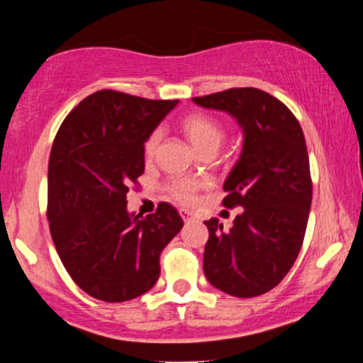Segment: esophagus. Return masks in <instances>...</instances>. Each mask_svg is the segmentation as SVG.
Masks as SVG:
<instances>
[{
  "instance_id": "esophagus-1",
  "label": "esophagus",
  "mask_w": 363,
  "mask_h": 363,
  "mask_svg": "<svg viewBox=\"0 0 363 363\" xmlns=\"http://www.w3.org/2000/svg\"><path fill=\"white\" fill-rule=\"evenodd\" d=\"M179 213H181L182 220H184V222H191V220L194 218L193 211H189V210H179Z\"/></svg>"
}]
</instances>
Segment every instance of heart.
<instances>
[{"instance_id":"heart-1","label":"heart","mask_w":363,"mask_h":363,"mask_svg":"<svg viewBox=\"0 0 363 363\" xmlns=\"http://www.w3.org/2000/svg\"><path fill=\"white\" fill-rule=\"evenodd\" d=\"M181 128L191 141V145L205 153H215L223 143L225 136H227V129L223 123L218 119L211 118V116L203 114V112H194V114L186 116L181 121ZM158 143H160V133L152 131L148 138L145 140L143 153L147 158H153L157 153ZM208 187V181L199 177H172L170 181L165 182L164 191L174 201L181 203V205H191L196 199V194L201 189Z\"/></svg>"}]
</instances>
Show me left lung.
I'll list each match as a JSON object with an SVG mask.
<instances>
[{
    "instance_id": "8db88e82",
    "label": "left lung",
    "mask_w": 363,
    "mask_h": 363,
    "mask_svg": "<svg viewBox=\"0 0 363 363\" xmlns=\"http://www.w3.org/2000/svg\"><path fill=\"white\" fill-rule=\"evenodd\" d=\"M194 102L227 111L244 131L242 155L223 186V206L244 210L230 230L206 220L203 269L225 294L257 297L286 277L301 252L312 203L306 138L294 112L259 89H228Z\"/></svg>"
}]
</instances>
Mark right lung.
Returning a JSON list of instances; mask_svg holds the SVG:
<instances>
[{
  "instance_id": "1",
  "label": "right lung",
  "mask_w": 363,
  "mask_h": 363,
  "mask_svg": "<svg viewBox=\"0 0 363 363\" xmlns=\"http://www.w3.org/2000/svg\"><path fill=\"white\" fill-rule=\"evenodd\" d=\"M176 104L99 90L57 129L49 230L66 272L90 297L124 302L148 291L160 274V252L184 225L169 203L145 218L126 211L129 187L145 170V140Z\"/></svg>"
}]
</instances>
